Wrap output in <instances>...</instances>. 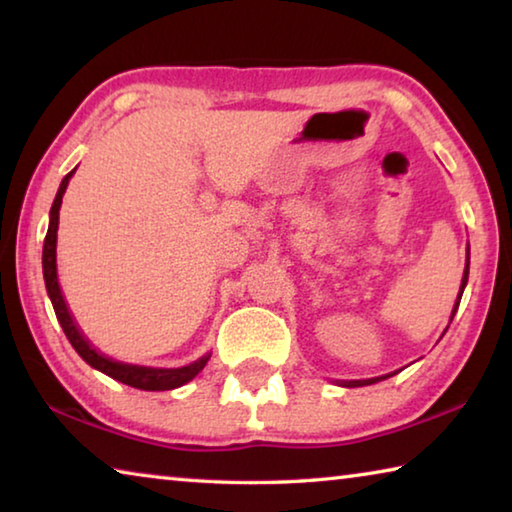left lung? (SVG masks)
<instances>
[{"label": "left lung", "mask_w": 512, "mask_h": 512, "mask_svg": "<svg viewBox=\"0 0 512 512\" xmlns=\"http://www.w3.org/2000/svg\"><path fill=\"white\" fill-rule=\"evenodd\" d=\"M467 275H470V246H467V264H465V271H463V280H461V291H458V300H456V305H454V311H452V318H454V314H456V309H458V302H461V296H463V289H465V284H467ZM381 379H386V377H372V379H357V381H341V386H345V388H357V386H370V384H377V381H381Z\"/></svg>", "instance_id": "1"}]
</instances>
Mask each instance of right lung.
Instances as JSON below:
<instances>
[{
  "label": "right lung",
  "instance_id": "right-lung-1",
  "mask_svg": "<svg viewBox=\"0 0 512 512\" xmlns=\"http://www.w3.org/2000/svg\"><path fill=\"white\" fill-rule=\"evenodd\" d=\"M72 169L63 178V183L58 187V194L54 198V205H51L49 212V230L45 237V248H42V273H45V287L51 298V305H54L56 318L63 332L67 336V341L72 343V348L79 352V357L90 363L92 368H97L101 372H106L108 377L121 381V384L140 388V391H171V388H178L192 381L198 372L205 368V363L210 361V354H205L194 363L183 368H149V366H133V363H124V361H112L106 354L97 352L90 345V341L85 339L83 332L76 327L72 314H69L67 302L63 298V291H60L58 284V271H56V239H58V214H60V203H63V194L69 185V178L74 176Z\"/></svg>",
  "mask_w": 512,
  "mask_h": 512
}]
</instances>
